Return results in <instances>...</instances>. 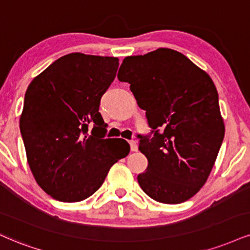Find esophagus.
Masks as SVG:
<instances>
[{
    "instance_id": "34e87169",
    "label": "esophagus",
    "mask_w": 250,
    "mask_h": 250,
    "mask_svg": "<svg viewBox=\"0 0 250 250\" xmlns=\"http://www.w3.org/2000/svg\"><path fill=\"white\" fill-rule=\"evenodd\" d=\"M129 144H130V150L131 151H137L138 146L136 141H129Z\"/></svg>"
}]
</instances>
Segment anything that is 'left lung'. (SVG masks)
Masks as SVG:
<instances>
[{
  "mask_svg": "<svg viewBox=\"0 0 250 250\" xmlns=\"http://www.w3.org/2000/svg\"><path fill=\"white\" fill-rule=\"evenodd\" d=\"M117 78L130 83L152 129L138 146L148 158L137 176L141 188L159 203L190 199L208 178L225 136L211 77L183 53L162 47L123 59Z\"/></svg>",
  "mask_w": 250,
  "mask_h": 250,
  "instance_id": "1",
  "label": "left lung"
}]
</instances>
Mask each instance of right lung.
Segmentation results:
<instances>
[{
	"label": "right lung",
	"mask_w": 250,
	"mask_h": 250,
	"mask_svg": "<svg viewBox=\"0 0 250 250\" xmlns=\"http://www.w3.org/2000/svg\"><path fill=\"white\" fill-rule=\"evenodd\" d=\"M117 67L115 57L70 53L26 89L20 119L26 158L38 185L57 200L91 197L130 151L127 141L104 138L107 125L99 112Z\"/></svg>",
	"instance_id": "obj_1"
}]
</instances>
